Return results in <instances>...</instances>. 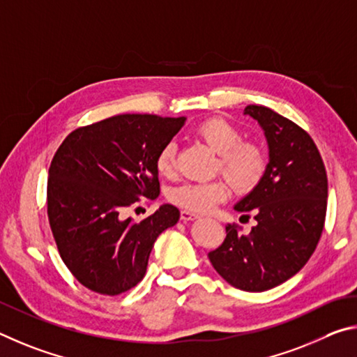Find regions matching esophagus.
<instances>
[{"instance_id":"34e87169","label":"esophagus","mask_w":357,"mask_h":357,"mask_svg":"<svg viewBox=\"0 0 357 357\" xmlns=\"http://www.w3.org/2000/svg\"><path fill=\"white\" fill-rule=\"evenodd\" d=\"M180 218H182L183 221H195V220H197V218H201V215L192 213V211H190V210H182L180 211Z\"/></svg>"}]
</instances>
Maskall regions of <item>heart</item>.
<instances>
[{
  "label": "heart",
  "mask_w": 357,
  "mask_h": 357,
  "mask_svg": "<svg viewBox=\"0 0 357 357\" xmlns=\"http://www.w3.org/2000/svg\"><path fill=\"white\" fill-rule=\"evenodd\" d=\"M196 135L218 153L216 171L222 172L236 191L248 192L260 182L265 172V155L257 144L241 141L240 130L224 119H208L196 128ZM155 167L162 177L175 171V146L162 147L155 160ZM230 186L224 180L207 183H186L169 191V199L178 207L197 213H207L218 204L227 201Z\"/></svg>",
  "instance_id": "heart-1"
}]
</instances>
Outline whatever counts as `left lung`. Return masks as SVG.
<instances>
[{
	"instance_id": "obj_1",
	"label": "left lung",
	"mask_w": 357,
	"mask_h": 357,
	"mask_svg": "<svg viewBox=\"0 0 357 357\" xmlns=\"http://www.w3.org/2000/svg\"><path fill=\"white\" fill-rule=\"evenodd\" d=\"M245 114L259 122L270 153L260 182L235 205L257 226L241 235L229 224L208 259L235 289L265 291L295 276L314 254L326 218L328 177L314 139L295 122L257 105Z\"/></svg>"
}]
</instances>
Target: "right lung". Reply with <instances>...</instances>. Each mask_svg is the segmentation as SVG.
Returning <instances> with one entry per match:
<instances>
[{
  "mask_svg": "<svg viewBox=\"0 0 357 357\" xmlns=\"http://www.w3.org/2000/svg\"><path fill=\"white\" fill-rule=\"evenodd\" d=\"M185 117L119 114L72 131L48 171L47 208L56 246L79 284L116 296L141 282L161 232L180 211L165 204L135 222L125 208L160 195L155 160Z\"/></svg>",
  "mask_w": 357,
  "mask_h": 357,
  "instance_id": "right-lung-1",
  "label": "right lung"
}]
</instances>
